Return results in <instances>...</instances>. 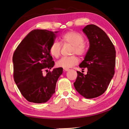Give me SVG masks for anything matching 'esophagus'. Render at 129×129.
Here are the masks:
<instances>
[{"label":"esophagus","mask_w":129,"mask_h":129,"mask_svg":"<svg viewBox=\"0 0 129 129\" xmlns=\"http://www.w3.org/2000/svg\"><path fill=\"white\" fill-rule=\"evenodd\" d=\"M70 70L69 69H64V72H68V71Z\"/></svg>","instance_id":"1"}]
</instances>
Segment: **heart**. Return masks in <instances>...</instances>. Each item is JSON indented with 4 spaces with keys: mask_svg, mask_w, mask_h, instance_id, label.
Segmentation results:
<instances>
[{
    "mask_svg": "<svg viewBox=\"0 0 129 129\" xmlns=\"http://www.w3.org/2000/svg\"><path fill=\"white\" fill-rule=\"evenodd\" d=\"M61 40L65 43H68L73 46V53L79 55H83L86 52V46L84 44V38L83 35L79 33L70 31L66 33L61 37ZM61 45L60 44L55 41L50 48V53L55 57H58L60 54ZM79 62V59L75 55L64 56L57 61V67L68 69L76 65Z\"/></svg>",
    "mask_w": 129,
    "mask_h": 129,
    "instance_id": "heart-1",
    "label": "heart"
}]
</instances>
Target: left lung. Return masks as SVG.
Masks as SVG:
<instances>
[{
  "instance_id": "obj_1",
  "label": "left lung",
  "mask_w": 129,
  "mask_h": 129,
  "mask_svg": "<svg viewBox=\"0 0 129 129\" xmlns=\"http://www.w3.org/2000/svg\"><path fill=\"white\" fill-rule=\"evenodd\" d=\"M89 42V48L79 67L87 68V74L77 72L74 83L79 94L86 99L99 96L105 92L115 73L116 51L105 31L94 24L83 29Z\"/></svg>"
}]
</instances>
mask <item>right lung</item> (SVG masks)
Here are the masks:
<instances>
[{
  "instance_id": "1",
  "label": "right lung",
  "mask_w": 129,
  "mask_h": 129,
  "mask_svg": "<svg viewBox=\"0 0 129 129\" xmlns=\"http://www.w3.org/2000/svg\"><path fill=\"white\" fill-rule=\"evenodd\" d=\"M57 33L33 30L21 41L14 53L15 83L29 102L46 103L55 91L56 82L62 74V68H54L46 75H43V72L51 69L55 64L50 48Z\"/></svg>"
}]
</instances>
